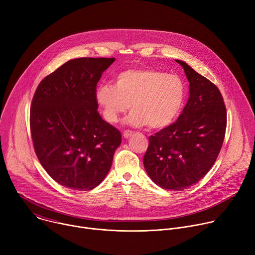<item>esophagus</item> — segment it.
Segmentation results:
<instances>
[{"label":"esophagus","mask_w":255,"mask_h":255,"mask_svg":"<svg viewBox=\"0 0 255 255\" xmlns=\"http://www.w3.org/2000/svg\"><path fill=\"white\" fill-rule=\"evenodd\" d=\"M132 134H133V131H131V130H126V131L123 132L124 138H129V137L132 136Z\"/></svg>","instance_id":"34e87169"}]
</instances>
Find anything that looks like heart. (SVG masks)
<instances>
[{
    "instance_id": "b5f03b06",
    "label": "heart",
    "mask_w": 255,
    "mask_h": 255,
    "mask_svg": "<svg viewBox=\"0 0 255 255\" xmlns=\"http://www.w3.org/2000/svg\"><path fill=\"white\" fill-rule=\"evenodd\" d=\"M186 95V86L179 77L155 69L134 68L120 72L115 87L101 85L96 100L108 122H118L130 106L132 112L127 124L160 129L178 117Z\"/></svg>"
}]
</instances>
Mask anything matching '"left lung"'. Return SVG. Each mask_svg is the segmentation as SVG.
Segmentation results:
<instances>
[{"label": "left lung", "instance_id": "8db88e82", "mask_svg": "<svg viewBox=\"0 0 255 255\" xmlns=\"http://www.w3.org/2000/svg\"><path fill=\"white\" fill-rule=\"evenodd\" d=\"M175 61L190 83L189 100L174 123L149 137L143 164L161 189L183 191L200 181L216 161L227 113L219 89L186 62Z\"/></svg>", "mask_w": 255, "mask_h": 255}]
</instances>
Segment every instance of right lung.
<instances>
[{
  "mask_svg": "<svg viewBox=\"0 0 255 255\" xmlns=\"http://www.w3.org/2000/svg\"><path fill=\"white\" fill-rule=\"evenodd\" d=\"M115 58L71 59L44 78L30 110L34 150L59 185L93 190L110 170L121 133L98 112L96 88Z\"/></svg>",
  "mask_w": 255,
  "mask_h": 255,
  "instance_id": "right-lung-1",
  "label": "right lung"
}]
</instances>
